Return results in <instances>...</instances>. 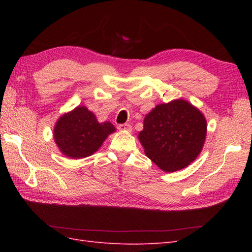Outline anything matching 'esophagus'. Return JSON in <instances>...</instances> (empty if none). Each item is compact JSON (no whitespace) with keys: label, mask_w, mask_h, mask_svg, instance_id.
I'll return each mask as SVG.
<instances>
[{"label":"esophagus","mask_w":252,"mask_h":252,"mask_svg":"<svg viewBox=\"0 0 252 252\" xmlns=\"http://www.w3.org/2000/svg\"><path fill=\"white\" fill-rule=\"evenodd\" d=\"M118 129L120 131H126V132H131L132 131V126L129 125V123H125V125H120L118 126Z\"/></svg>","instance_id":"1"}]
</instances>
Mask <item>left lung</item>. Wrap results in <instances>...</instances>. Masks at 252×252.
<instances>
[{"instance_id":"8db88e82","label":"left lung","mask_w":252,"mask_h":252,"mask_svg":"<svg viewBox=\"0 0 252 252\" xmlns=\"http://www.w3.org/2000/svg\"><path fill=\"white\" fill-rule=\"evenodd\" d=\"M207 134L201 111L184 99L157 105L144 119L138 140L146 156L164 172L187 167L200 154Z\"/></svg>"}]
</instances>
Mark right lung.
<instances>
[{"label":"right lung","instance_id":"obj_1","mask_svg":"<svg viewBox=\"0 0 252 252\" xmlns=\"http://www.w3.org/2000/svg\"><path fill=\"white\" fill-rule=\"evenodd\" d=\"M115 131L110 122L99 123L87 107L78 106L57 120L54 140L66 157L80 159L93 155Z\"/></svg>","mask_w":252,"mask_h":252}]
</instances>
